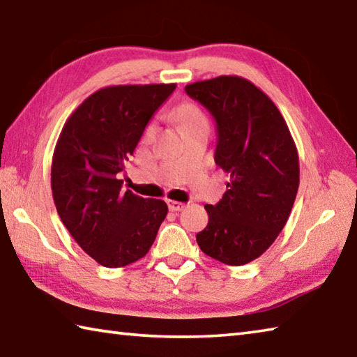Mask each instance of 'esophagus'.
I'll return each mask as SVG.
<instances>
[{
    "label": "esophagus",
    "instance_id": "34e87169",
    "mask_svg": "<svg viewBox=\"0 0 357 357\" xmlns=\"http://www.w3.org/2000/svg\"><path fill=\"white\" fill-rule=\"evenodd\" d=\"M167 206H169V208H170L172 212H181V211H184V208H185V204H184V202L173 201V199H169V201H167Z\"/></svg>",
    "mask_w": 357,
    "mask_h": 357
}]
</instances>
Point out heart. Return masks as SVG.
I'll return each instance as SVG.
<instances>
[{
    "label": "heart",
    "mask_w": 357,
    "mask_h": 357,
    "mask_svg": "<svg viewBox=\"0 0 357 357\" xmlns=\"http://www.w3.org/2000/svg\"><path fill=\"white\" fill-rule=\"evenodd\" d=\"M174 116L178 117V121L183 125V128L187 127V125H192V123H197V122H202V121H207L204 113L197 107L195 103L190 102H185V103H181L179 107L174 109ZM153 130V125L149 127V131Z\"/></svg>",
    "instance_id": "1"
}]
</instances>
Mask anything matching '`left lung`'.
<instances>
[{
	"label": "left lung",
	"mask_w": 357,
	"mask_h": 357,
	"mask_svg": "<svg viewBox=\"0 0 357 357\" xmlns=\"http://www.w3.org/2000/svg\"><path fill=\"white\" fill-rule=\"evenodd\" d=\"M185 93L215 117V162L230 174L222 199L204 206L208 222L198 246L243 266L266 252L289 218L300 181L297 146L275 103L248 79L220 75L190 83Z\"/></svg>",
	"instance_id": "obj_1"
}]
</instances>
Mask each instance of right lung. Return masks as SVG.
I'll return each instance as SVG.
<instances>
[{"instance_id": "1", "label": "right lung", "mask_w": 357, "mask_h": 357, "mask_svg": "<svg viewBox=\"0 0 357 357\" xmlns=\"http://www.w3.org/2000/svg\"><path fill=\"white\" fill-rule=\"evenodd\" d=\"M176 83L116 85L83 100L55 145L51 188L63 225L105 268H122L149 252L169 207L122 190L117 173L146 123Z\"/></svg>"}]
</instances>
